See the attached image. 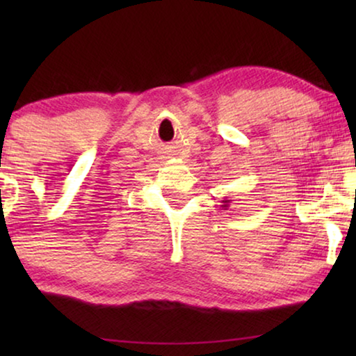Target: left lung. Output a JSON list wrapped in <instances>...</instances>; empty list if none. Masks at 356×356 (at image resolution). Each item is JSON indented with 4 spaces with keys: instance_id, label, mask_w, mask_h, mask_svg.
<instances>
[{
    "instance_id": "obj_1",
    "label": "left lung",
    "mask_w": 356,
    "mask_h": 356,
    "mask_svg": "<svg viewBox=\"0 0 356 356\" xmlns=\"http://www.w3.org/2000/svg\"><path fill=\"white\" fill-rule=\"evenodd\" d=\"M222 202H223V206H222L223 209H227L228 206H230V199H227V197H225V199H223Z\"/></svg>"
}]
</instances>
